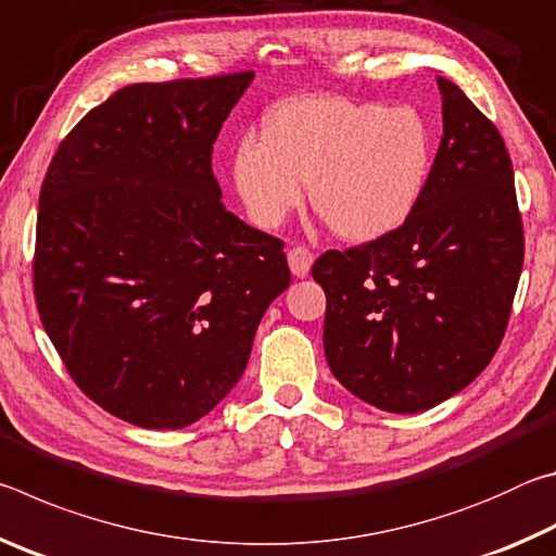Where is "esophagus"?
Returning a JSON list of instances; mask_svg holds the SVG:
<instances>
[{
	"label": "esophagus",
	"instance_id": "34e87169",
	"mask_svg": "<svg viewBox=\"0 0 556 556\" xmlns=\"http://www.w3.org/2000/svg\"><path fill=\"white\" fill-rule=\"evenodd\" d=\"M287 260H289L291 275L306 277L308 269H312V265H314V252L308 250L306 244H294V248L287 252Z\"/></svg>",
	"mask_w": 556,
	"mask_h": 556
}]
</instances>
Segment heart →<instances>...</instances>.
<instances>
[{
  "instance_id": "heart-1",
  "label": "heart",
  "mask_w": 556,
  "mask_h": 556,
  "mask_svg": "<svg viewBox=\"0 0 556 556\" xmlns=\"http://www.w3.org/2000/svg\"><path fill=\"white\" fill-rule=\"evenodd\" d=\"M431 166V137L412 108L336 96L296 98L242 139L235 186L250 218L275 228L304 201L348 240H375L409 218Z\"/></svg>"
}]
</instances>
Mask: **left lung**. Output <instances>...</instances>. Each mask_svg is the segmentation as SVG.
<instances>
[{
	"instance_id": "8db88e82",
	"label": "left lung",
	"mask_w": 556,
	"mask_h": 556,
	"mask_svg": "<svg viewBox=\"0 0 556 556\" xmlns=\"http://www.w3.org/2000/svg\"><path fill=\"white\" fill-rule=\"evenodd\" d=\"M437 86L444 135L409 218L312 267L326 291L328 368L355 397L397 414L434 407L485 370L525 260L501 131L454 83Z\"/></svg>"
}]
</instances>
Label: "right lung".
I'll return each instance as SVG.
<instances>
[{
  "label": "right lung",
  "instance_id": "add662e5",
  "mask_svg": "<svg viewBox=\"0 0 556 556\" xmlns=\"http://www.w3.org/2000/svg\"><path fill=\"white\" fill-rule=\"evenodd\" d=\"M255 73L137 83L55 149L34 299L80 392L144 429L208 414L289 287L285 242L225 211L213 144Z\"/></svg>",
  "mask_w": 556,
  "mask_h": 556
}]
</instances>
